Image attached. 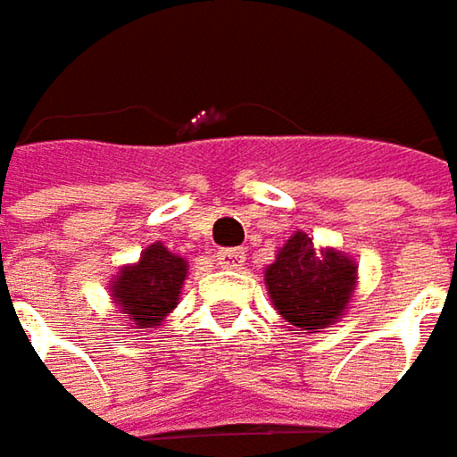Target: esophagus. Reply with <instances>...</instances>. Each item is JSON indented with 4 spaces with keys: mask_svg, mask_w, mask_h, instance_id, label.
Masks as SVG:
<instances>
[{
    "mask_svg": "<svg viewBox=\"0 0 457 457\" xmlns=\"http://www.w3.org/2000/svg\"><path fill=\"white\" fill-rule=\"evenodd\" d=\"M243 262H245V251L243 248H222V251H217V264L220 267L237 270V267H243Z\"/></svg>",
    "mask_w": 457,
    "mask_h": 457,
    "instance_id": "esophagus-1",
    "label": "esophagus"
}]
</instances>
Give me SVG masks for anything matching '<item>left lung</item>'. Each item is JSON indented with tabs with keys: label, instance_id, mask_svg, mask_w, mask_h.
<instances>
[{
	"label": "left lung",
	"instance_id": "left-lung-1",
	"mask_svg": "<svg viewBox=\"0 0 457 457\" xmlns=\"http://www.w3.org/2000/svg\"><path fill=\"white\" fill-rule=\"evenodd\" d=\"M264 283L280 318L304 333H320L346 312L357 264L341 251H320L312 237L294 232L264 270Z\"/></svg>",
	"mask_w": 457,
	"mask_h": 457
}]
</instances>
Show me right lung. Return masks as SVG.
<instances>
[{
    "mask_svg": "<svg viewBox=\"0 0 457 457\" xmlns=\"http://www.w3.org/2000/svg\"><path fill=\"white\" fill-rule=\"evenodd\" d=\"M185 278L187 262L163 243H153L142 251L137 264L124 267L111 280V296L132 320V328H155L177 307Z\"/></svg>",
    "mask_w": 457,
    "mask_h": 457,
    "instance_id": "obj_1",
    "label": "right lung"
}]
</instances>
